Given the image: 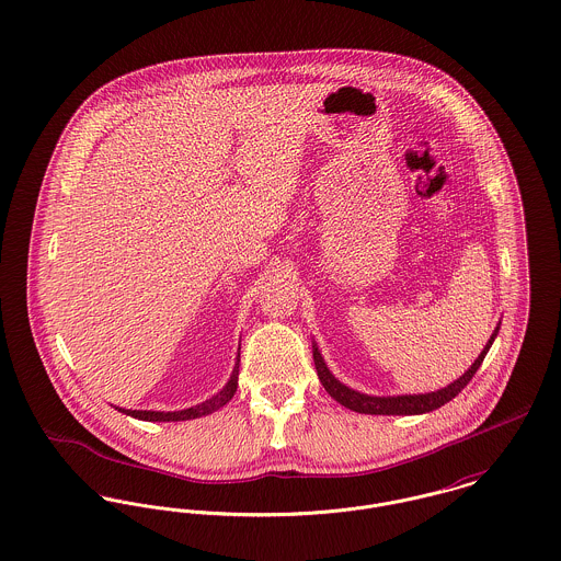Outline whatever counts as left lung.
<instances>
[{"instance_id": "left-lung-1", "label": "left lung", "mask_w": 561, "mask_h": 561, "mask_svg": "<svg viewBox=\"0 0 561 561\" xmlns=\"http://www.w3.org/2000/svg\"><path fill=\"white\" fill-rule=\"evenodd\" d=\"M497 333H500V322H497V327H495L493 335L489 337L486 345L482 347V352L478 354V358L472 363V367H470L463 376H459V378H457L455 382H450L448 387L437 388V390H432V392H419V394H387V397H376V394H365V392H358V390H354V388L345 387L344 382H340V380L331 374V369L327 367V363H324V358H322V354H320V350H318V344L313 342L311 347H313V363H316L318 378H320L324 390H327L337 403H342L344 408L352 410V412H358V414L412 416V414H427V412H433V410L442 408L444 403L453 401L463 388L468 387V382L474 378L478 367L482 365V360H484L489 347L495 342Z\"/></svg>"}]
</instances>
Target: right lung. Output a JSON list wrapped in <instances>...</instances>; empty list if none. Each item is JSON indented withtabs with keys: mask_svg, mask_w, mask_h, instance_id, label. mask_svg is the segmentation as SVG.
<instances>
[{
	"mask_svg": "<svg viewBox=\"0 0 561 561\" xmlns=\"http://www.w3.org/2000/svg\"><path fill=\"white\" fill-rule=\"evenodd\" d=\"M239 352H237V363H234V369L230 374V380L226 382V387L221 388L219 392H216L214 397H209L207 401L198 403V405H192V408H185V410H176V412H153V410H124V408H115L124 414H128L131 419H138V421H149V423H173V421H192V419H201V416H207L211 412H216L219 408H224L237 392V382H239Z\"/></svg>",
	"mask_w": 561,
	"mask_h": 561,
	"instance_id": "1",
	"label": "right lung"
}]
</instances>
